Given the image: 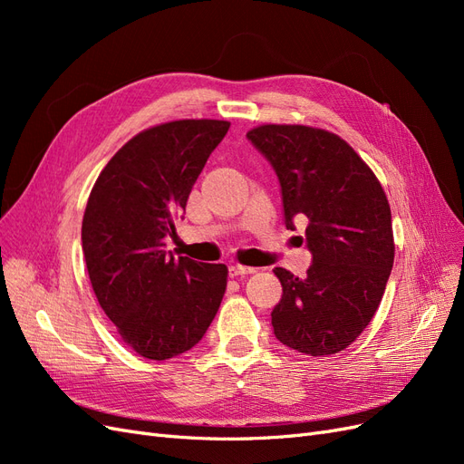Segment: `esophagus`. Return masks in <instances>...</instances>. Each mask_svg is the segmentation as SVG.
<instances>
[{
	"instance_id": "1",
	"label": "esophagus",
	"mask_w": 464,
	"mask_h": 464,
	"mask_svg": "<svg viewBox=\"0 0 464 464\" xmlns=\"http://www.w3.org/2000/svg\"><path fill=\"white\" fill-rule=\"evenodd\" d=\"M256 269L254 266H246V265H232L230 266V276H246V275H254Z\"/></svg>"
}]
</instances>
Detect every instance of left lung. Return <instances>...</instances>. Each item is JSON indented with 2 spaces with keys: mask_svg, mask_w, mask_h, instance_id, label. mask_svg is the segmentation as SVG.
I'll return each instance as SVG.
<instances>
[{
  "mask_svg": "<svg viewBox=\"0 0 464 464\" xmlns=\"http://www.w3.org/2000/svg\"><path fill=\"white\" fill-rule=\"evenodd\" d=\"M275 168L286 228L305 218L314 263L304 278L276 266V339L307 356L353 344L382 304L395 259L387 195L360 154L327 130L263 123L247 131Z\"/></svg>",
  "mask_w": 464,
  "mask_h": 464,
  "instance_id": "1",
  "label": "left lung"
}]
</instances>
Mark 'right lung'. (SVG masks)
I'll return each instance as SVG.
<instances>
[{"label": "right lung", "mask_w": 464, "mask_h": 464, "mask_svg": "<svg viewBox=\"0 0 464 464\" xmlns=\"http://www.w3.org/2000/svg\"><path fill=\"white\" fill-rule=\"evenodd\" d=\"M224 120H174L131 137L96 178L82 215L94 296L139 356L168 360L198 344L227 292V265L166 256Z\"/></svg>", "instance_id": "add662e5"}]
</instances>
